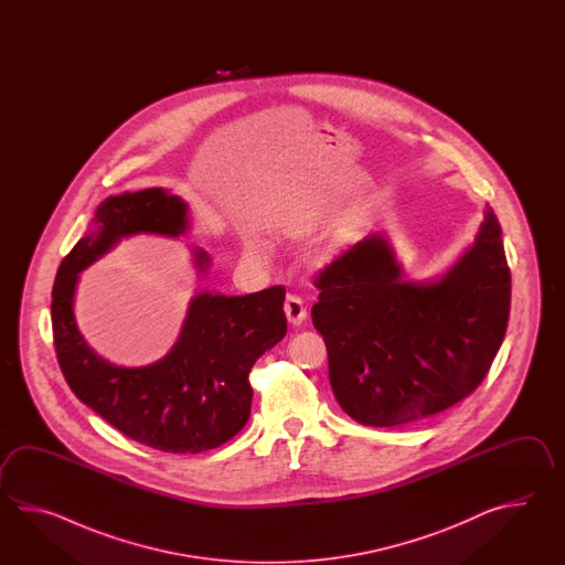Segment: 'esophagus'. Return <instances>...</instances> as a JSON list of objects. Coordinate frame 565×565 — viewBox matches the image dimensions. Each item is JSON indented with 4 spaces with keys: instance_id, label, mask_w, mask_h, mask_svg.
<instances>
[{
    "instance_id": "34e87169",
    "label": "esophagus",
    "mask_w": 565,
    "mask_h": 565,
    "mask_svg": "<svg viewBox=\"0 0 565 565\" xmlns=\"http://www.w3.org/2000/svg\"><path fill=\"white\" fill-rule=\"evenodd\" d=\"M285 315H287L288 323L295 324V327L305 323L307 307H305L302 299L297 295H288L287 300H285Z\"/></svg>"
}]
</instances>
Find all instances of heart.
Here are the masks:
<instances>
[{
    "instance_id": "heart-1",
    "label": "heart",
    "mask_w": 565,
    "mask_h": 565,
    "mask_svg": "<svg viewBox=\"0 0 565 565\" xmlns=\"http://www.w3.org/2000/svg\"><path fill=\"white\" fill-rule=\"evenodd\" d=\"M242 248H244V254H246L248 258H253V260H265L266 250L265 246H263V242H258L256 238H248V241H244Z\"/></svg>"
}]
</instances>
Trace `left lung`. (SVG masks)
Wrapping results in <instances>:
<instances>
[{
  "label": "left lung",
  "mask_w": 565,
  "mask_h": 565,
  "mask_svg": "<svg viewBox=\"0 0 565 565\" xmlns=\"http://www.w3.org/2000/svg\"><path fill=\"white\" fill-rule=\"evenodd\" d=\"M312 324L323 335L339 406L363 426H402L455 406L484 380L503 343L511 273L491 205L443 275L406 278L384 232L358 242L317 278Z\"/></svg>",
  "instance_id": "8db88e82"
}]
</instances>
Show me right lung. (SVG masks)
Returning <instances> with one entry per match:
<instances>
[{
	"label": "right lung",
	"instance_id": "obj_1",
	"mask_svg": "<svg viewBox=\"0 0 565 565\" xmlns=\"http://www.w3.org/2000/svg\"><path fill=\"white\" fill-rule=\"evenodd\" d=\"M190 228L188 204L169 190L108 195L52 288L54 345L76 397L125 436L173 455L216 448L244 428L253 404L248 373L287 335L285 288L244 297L195 292L173 348L141 367L115 365L86 343L74 319V292L81 273L119 242L139 234L180 238ZM190 253L205 277L210 254L198 246Z\"/></svg>",
	"mask_w": 565,
	"mask_h": 565
}]
</instances>
